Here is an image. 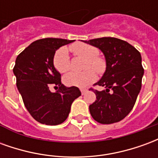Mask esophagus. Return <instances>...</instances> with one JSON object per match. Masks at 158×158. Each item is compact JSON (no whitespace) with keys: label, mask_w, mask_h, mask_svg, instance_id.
Instances as JSON below:
<instances>
[{"label":"esophagus","mask_w":158,"mask_h":158,"mask_svg":"<svg viewBox=\"0 0 158 158\" xmlns=\"http://www.w3.org/2000/svg\"><path fill=\"white\" fill-rule=\"evenodd\" d=\"M80 91H81V93H82V95H85V93L88 91V89L82 88V89H80Z\"/></svg>","instance_id":"obj_1"}]
</instances>
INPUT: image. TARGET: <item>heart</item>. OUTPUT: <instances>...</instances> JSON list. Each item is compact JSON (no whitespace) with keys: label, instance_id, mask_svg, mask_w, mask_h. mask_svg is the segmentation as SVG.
Segmentation results:
<instances>
[{"label":"heart","instance_id":"obj_1","mask_svg":"<svg viewBox=\"0 0 158 158\" xmlns=\"http://www.w3.org/2000/svg\"><path fill=\"white\" fill-rule=\"evenodd\" d=\"M70 51L75 56H79L86 58L85 68L87 69L84 72H71L66 74L63 81L66 85L75 86V87H86L96 79L95 69L98 73H102L106 69L105 60L98 56V49L94 45L85 43H75L70 46ZM53 64L59 73H66L70 69V58L69 52L65 47L59 48L53 56ZM88 67L94 68L88 69Z\"/></svg>","mask_w":158,"mask_h":158}]
</instances>
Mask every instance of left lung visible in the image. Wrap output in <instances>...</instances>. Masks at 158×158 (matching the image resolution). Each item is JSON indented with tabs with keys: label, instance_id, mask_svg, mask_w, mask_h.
I'll list each match as a JSON object with an SVG mask.
<instances>
[{
	"label": "left lung",
	"instance_id": "8db88e82",
	"mask_svg": "<svg viewBox=\"0 0 158 158\" xmlns=\"http://www.w3.org/2000/svg\"><path fill=\"white\" fill-rule=\"evenodd\" d=\"M84 42L99 48L106 64L102 79L95 84L105 89H90L96 100L89 105V113L96 122L102 124L119 122L133 109L141 89L144 69L140 53L128 42L113 37Z\"/></svg>",
	"mask_w": 158,
	"mask_h": 158
}]
</instances>
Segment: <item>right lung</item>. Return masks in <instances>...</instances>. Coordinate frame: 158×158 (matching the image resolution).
I'll return each instance as SVG.
<instances>
[{"instance_id": "right-lung-1", "label": "right lung", "mask_w": 158, "mask_h": 158, "mask_svg": "<svg viewBox=\"0 0 158 158\" xmlns=\"http://www.w3.org/2000/svg\"><path fill=\"white\" fill-rule=\"evenodd\" d=\"M74 40L45 38L35 40L16 58L13 73L24 106L37 122L57 125L65 121L73 102L81 96L78 87H66L55 69L53 56L62 45ZM58 90L52 93L49 87Z\"/></svg>"}]
</instances>
